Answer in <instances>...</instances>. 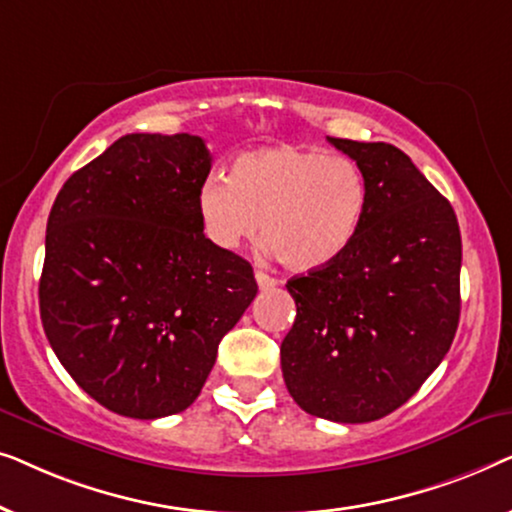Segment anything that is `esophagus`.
I'll return each mask as SVG.
<instances>
[{
    "label": "esophagus",
    "instance_id": "obj_1",
    "mask_svg": "<svg viewBox=\"0 0 512 512\" xmlns=\"http://www.w3.org/2000/svg\"><path fill=\"white\" fill-rule=\"evenodd\" d=\"M256 282H258V286H261V289H272V286L279 284L275 277L265 275V272H261V270H256Z\"/></svg>",
    "mask_w": 512,
    "mask_h": 512
}]
</instances>
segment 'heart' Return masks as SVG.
<instances>
[{"instance_id": "1", "label": "heart", "mask_w": 512, "mask_h": 512, "mask_svg": "<svg viewBox=\"0 0 512 512\" xmlns=\"http://www.w3.org/2000/svg\"><path fill=\"white\" fill-rule=\"evenodd\" d=\"M368 207V177L356 160L303 144L244 151L228 177L212 174L195 193L202 233L214 247L237 249L261 228L265 249L291 272L338 263Z\"/></svg>"}]
</instances>
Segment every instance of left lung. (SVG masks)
<instances>
[{"label": "left lung", "mask_w": 512, "mask_h": 512, "mask_svg": "<svg viewBox=\"0 0 512 512\" xmlns=\"http://www.w3.org/2000/svg\"><path fill=\"white\" fill-rule=\"evenodd\" d=\"M361 165L370 207L338 263L293 277L279 347L289 394L314 417L375 422L440 366L459 326L461 235L450 202L396 146L328 137Z\"/></svg>", "instance_id": "8db88e82"}]
</instances>
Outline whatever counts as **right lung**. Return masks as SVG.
I'll return each instance as SVG.
<instances>
[{
  "mask_svg": "<svg viewBox=\"0 0 512 512\" xmlns=\"http://www.w3.org/2000/svg\"><path fill=\"white\" fill-rule=\"evenodd\" d=\"M205 139L135 132L60 188L46 226L39 310L72 380L123 417L177 415L254 300L249 261L202 233Z\"/></svg>",
  "mask_w": 512,
  "mask_h": 512,
  "instance_id": "obj_1",
  "label": "right lung"
}]
</instances>
